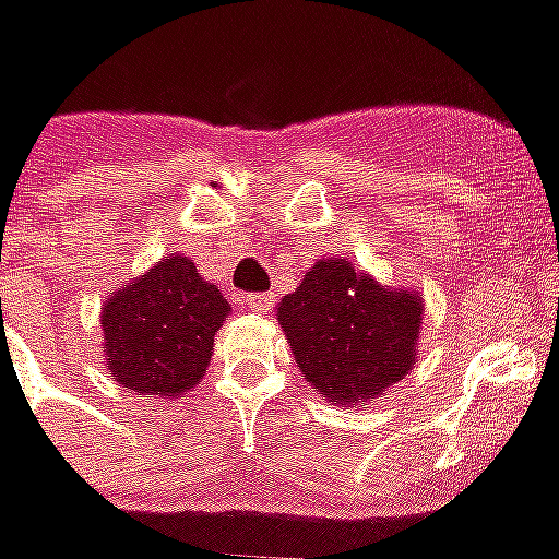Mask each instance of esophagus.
<instances>
[{
	"mask_svg": "<svg viewBox=\"0 0 559 559\" xmlns=\"http://www.w3.org/2000/svg\"><path fill=\"white\" fill-rule=\"evenodd\" d=\"M247 304L255 312H270L272 310V295L270 293H252V295H247Z\"/></svg>",
	"mask_w": 559,
	"mask_h": 559,
	"instance_id": "obj_1",
	"label": "esophagus"
}]
</instances>
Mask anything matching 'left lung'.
<instances>
[{"mask_svg":"<svg viewBox=\"0 0 559 559\" xmlns=\"http://www.w3.org/2000/svg\"><path fill=\"white\" fill-rule=\"evenodd\" d=\"M425 301L382 287L347 258H319L278 304L304 379L333 405H365L399 384L419 356Z\"/></svg>","mask_w":559,"mask_h":559,"instance_id":"1","label":"left lung"}]
</instances>
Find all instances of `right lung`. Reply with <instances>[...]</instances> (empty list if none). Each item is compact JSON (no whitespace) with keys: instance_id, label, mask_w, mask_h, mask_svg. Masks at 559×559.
<instances>
[{"instance_id":"obj_1","label":"right lung","mask_w":559,"mask_h":559,"mask_svg":"<svg viewBox=\"0 0 559 559\" xmlns=\"http://www.w3.org/2000/svg\"><path fill=\"white\" fill-rule=\"evenodd\" d=\"M229 312L224 293L201 278L192 258L163 255L99 307L108 376L138 396H183L206 373Z\"/></svg>"}]
</instances>
